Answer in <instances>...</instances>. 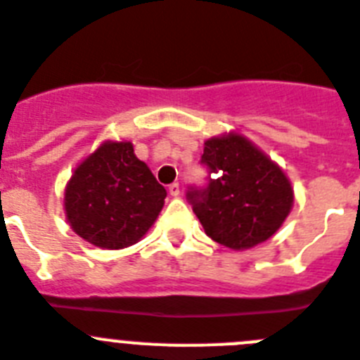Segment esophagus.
<instances>
[{
  "label": "esophagus",
  "instance_id": "34e87169",
  "mask_svg": "<svg viewBox=\"0 0 360 360\" xmlns=\"http://www.w3.org/2000/svg\"><path fill=\"white\" fill-rule=\"evenodd\" d=\"M168 192H170L172 198H177V195H179V192H181L179 183H172L170 186H168Z\"/></svg>",
  "mask_w": 360,
  "mask_h": 360
}]
</instances>
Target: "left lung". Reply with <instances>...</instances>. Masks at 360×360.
I'll use <instances>...</instances> for the list:
<instances>
[{
	"label": "left lung",
	"mask_w": 360,
	"mask_h": 360,
	"mask_svg": "<svg viewBox=\"0 0 360 360\" xmlns=\"http://www.w3.org/2000/svg\"><path fill=\"white\" fill-rule=\"evenodd\" d=\"M201 162L206 186H190L186 199L206 236L232 250H248L270 239L293 205L288 177L240 134L212 137Z\"/></svg>",
	"instance_id": "1"
}]
</instances>
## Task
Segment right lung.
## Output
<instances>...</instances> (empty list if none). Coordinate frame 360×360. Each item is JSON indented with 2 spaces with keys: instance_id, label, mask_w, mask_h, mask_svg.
<instances>
[{
  "instance_id": "right-lung-1",
  "label": "right lung",
  "mask_w": 360,
  "mask_h": 360,
  "mask_svg": "<svg viewBox=\"0 0 360 360\" xmlns=\"http://www.w3.org/2000/svg\"><path fill=\"white\" fill-rule=\"evenodd\" d=\"M167 190L130 141H105L74 170L65 188L72 230L94 246L120 250L136 245L154 224Z\"/></svg>"
}]
</instances>
